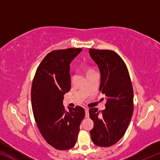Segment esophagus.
<instances>
[{
	"mask_svg": "<svg viewBox=\"0 0 160 160\" xmlns=\"http://www.w3.org/2000/svg\"><path fill=\"white\" fill-rule=\"evenodd\" d=\"M85 117H89V109L88 108H85Z\"/></svg>",
	"mask_w": 160,
	"mask_h": 160,
	"instance_id": "1",
	"label": "esophagus"
}]
</instances>
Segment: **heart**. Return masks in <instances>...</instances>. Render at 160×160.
Returning a JSON list of instances; mask_svg holds the SVG:
<instances>
[{
    "instance_id": "obj_1",
    "label": "heart",
    "mask_w": 160,
    "mask_h": 160,
    "mask_svg": "<svg viewBox=\"0 0 160 160\" xmlns=\"http://www.w3.org/2000/svg\"><path fill=\"white\" fill-rule=\"evenodd\" d=\"M94 72L92 70H91V69H88V70H87V74L90 73V72Z\"/></svg>"
}]
</instances>
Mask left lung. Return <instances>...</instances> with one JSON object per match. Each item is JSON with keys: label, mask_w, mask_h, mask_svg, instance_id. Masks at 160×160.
<instances>
[{"label": "left lung", "mask_w": 160, "mask_h": 160, "mask_svg": "<svg viewBox=\"0 0 160 160\" xmlns=\"http://www.w3.org/2000/svg\"><path fill=\"white\" fill-rule=\"evenodd\" d=\"M89 53L99 69V91L107 98L106 109H90L94 121L90 131L92 142L99 147H110L125 134L133 112V90L128 70L114 51L90 48Z\"/></svg>", "instance_id": "1"}]
</instances>
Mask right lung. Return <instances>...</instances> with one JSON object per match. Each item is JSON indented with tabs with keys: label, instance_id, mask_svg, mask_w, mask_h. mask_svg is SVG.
I'll list each match as a JSON object with an SVG mask.
<instances>
[{
	"label": "right lung",
	"instance_id": "1",
	"mask_svg": "<svg viewBox=\"0 0 160 160\" xmlns=\"http://www.w3.org/2000/svg\"><path fill=\"white\" fill-rule=\"evenodd\" d=\"M82 48L53 51L43 59L35 73L31 99L34 117L42 136L60 150L74 147L85 110L77 106L66 111L63 95L71 85L70 64Z\"/></svg>",
	"mask_w": 160,
	"mask_h": 160
}]
</instances>
